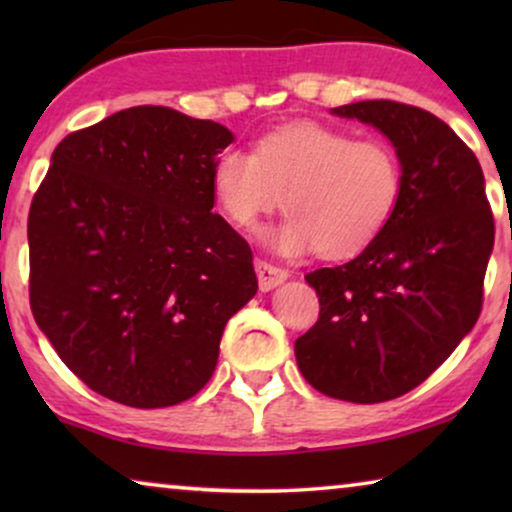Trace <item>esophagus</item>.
<instances>
[{
    "instance_id": "obj_1",
    "label": "esophagus",
    "mask_w": 512,
    "mask_h": 512,
    "mask_svg": "<svg viewBox=\"0 0 512 512\" xmlns=\"http://www.w3.org/2000/svg\"><path fill=\"white\" fill-rule=\"evenodd\" d=\"M256 275H258V286H261V291H272L275 286L286 282L289 272L277 268V265H272L268 261H256Z\"/></svg>"
}]
</instances>
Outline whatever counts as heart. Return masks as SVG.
Wrapping results in <instances>:
<instances>
[{
  "label": "heart",
  "mask_w": 512,
  "mask_h": 512,
  "mask_svg": "<svg viewBox=\"0 0 512 512\" xmlns=\"http://www.w3.org/2000/svg\"><path fill=\"white\" fill-rule=\"evenodd\" d=\"M216 205L237 228L282 205L289 216L265 240L284 256L317 249L340 261L368 249L389 226L403 191L396 151L321 123L284 125L254 153L228 149L212 167Z\"/></svg>",
  "instance_id": "b5f03b06"
}]
</instances>
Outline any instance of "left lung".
Masks as SVG:
<instances>
[{"label": "left lung", "instance_id": "1", "mask_svg": "<svg viewBox=\"0 0 512 512\" xmlns=\"http://www.w3.org/2000/svg\"><path fill=\"white\" fill-rule=\"evenodd\" d=\"M331 114L389 139L403 191L389 226L354 261L305 275L321 310L296 340V361L321 394L382 403L422 384L471 333L494 216L478 158L438 116L391 100Z\"/></svg>", "mask_w": 512, "mask_h": 512}]
</instances>
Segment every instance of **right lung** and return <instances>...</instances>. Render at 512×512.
<instances>
[{
	"label": "right lung",
	"mask_w": 512,
	"mask_h": 512,
	"mask_svg": "<svg viewBox=\"0 0 512 512\" xmlns=\"http://www.w3.org/2000/svg\"><path fill=\"white\" fill-rule=\"evenodd\" d=\"M221 123L116 111L55 146L27 221L30 305L62 363L130 408L212 377L228 319L258 291L251 249L214 214Z\"/></svg>",
	"instance_id": "right-lung-1"
}]
</instances>
